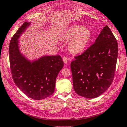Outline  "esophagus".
Returning <instances> with one entry per match:
<instances>
[{
  "instance_id": "esophagus-1",
  "label": "esophagus",
  "mask_w": 127,
  "mask_h": 127,
  "mask_svg": "<svg viewBox=\"0 0 127 127\" xmlns=\"http://www.w3.org/2000/svg\"><path fill=\"white\" fill-rule=\"evenodd\" d=\"M63 62L65 64H67L68 62V59L65 56H64L63 57Z\"/></svg>"
}]
</instances>
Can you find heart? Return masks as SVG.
Wrapping results in <instances>:
<instances>
[{"mask_svg": "<svg viewBox=\"0 0 127 127\" xmlns=\"http://www.w3.org/2000/svg\"><path fill=\"white\" fill-rule=\"evenodd\" d=\"M71 39L68 44L70 51L74 54L82 52L88 45L91 39V32L88 29L80 25H73L67 30L64 38Z\"/></svg>", "mask_w": 127, "mask_h": 127, "instance_id": "b5f03b06", "label": "heart"}]
</instances>
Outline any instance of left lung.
Segmentation results:
<instances>
[{
    "label": "left lung",
    "mask_w": 127,
    "mask_h": 127,
    "mask_svg": "<svg viewBox=\"0 0 127 127\" xmlns=\"http://www.w3.org/2000/svg\"><path fill=\"white\" fill-rule=\"evenodd\" d=\"M118 54L117 40L106 26L95 42L71 63L75 93L89 98L104 93L113 82Z\"/></svg>",
    "instance_id": "8db88e82"
}]
</instances>
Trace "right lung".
Here are the masks:
<instances>
[{
  "instance_id": "obj_1",
  "label": "right lung",
  "mask_w": 127,
  "mask_h": 127,
  "mask_svg": "<svg viewBox=\"0 0 127 127\" xmlns=\"http://www.w3.org/2000/svg\"><path fill=\"white\" fill-rule=\"evenodd\" d=\"M30 24L25 22L11 39L9 48L10 67L16 85L29 97L39 100L54 93L55 80L64 63L60 55H46L33 62L22 55L18 39Z\"/></svg>"
}]
</instances>
